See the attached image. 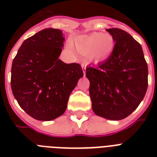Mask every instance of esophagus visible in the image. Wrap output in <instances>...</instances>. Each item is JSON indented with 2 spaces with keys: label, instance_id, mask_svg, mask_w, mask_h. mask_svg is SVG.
<instances>
[{
  "label": "esophagus",
  "instance_id": "1",
  "mask_svg": "<svg viewBox=\"0 0 157 157\" xmlns=\"http://www.w3.org/2000/svg\"><path fill=\"white\" fill-rule=\"evenodd\" d=\"M82 69H83V72H84V76L86 75V66L82 65Z\"/></svg>",
  "mask_w": 157,
  "mask_h": 157
}]
</instances>
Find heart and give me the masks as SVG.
<instances>
[{"label":"heart","instance_id":"b5f03b06","mask_svg":"<svg viewBox=\"0 0 157 157\" xmlns=\"http://www.w3.org/2000/svg\"><path fill=\"white\" fill-rule=\"evenodd\" d=\"M76 50L86 57L89 63H98L107 59L115 49V40L107 33H94L80 38L76 42Z\"/></svg>","mask_w":157,"mask_h":157}]
</instances>
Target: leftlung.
Wrapping results in <instances>:
<instances>
[{"label": "left lung", "mask_w": 157, "mask_h": 157, "mask_svg": "<svg viewBox=\"0 0 157 157\" xmlns=\"http://www.w3.org/2000/svg\"><path fill=\"white\" fill-rule=\"evenodd\" d=\"M115 40L112 54L98 67H87L92 109L97 116L119 121L131 114L144 99L148 70L141 45L126 32L109 28Z\"/></svg>", "instance_id": "obj_1"}]
</instances>
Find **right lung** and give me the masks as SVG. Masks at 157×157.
I'll use <instances>...</instances> for the list:
<instances>
[{
  "instance_id": "right-lung-1",
  "label": "right lung",
  "mask_w": 157,
  "mask_h": 157,
  "mask_svg": "<svg viewBox=\"0 0 157 157\" xmlns=\"http://www.w3.org/2000/svg\"><path fill=\"white\" fill-rule=\"evenodd\" d=\"M64 37L59 29L46 28L23 41L11 67V89L18 103L38 121L63 114L69 96L83 76L80 64L59 59Z\"/></svg>"
}]
</instances>
